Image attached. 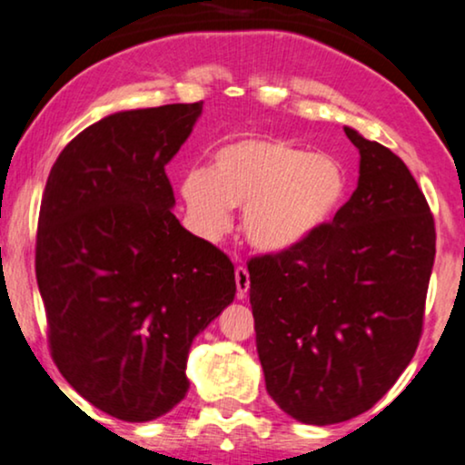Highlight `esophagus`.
Here are the masks:
<instances>
[{"mask_svg":"<svg viewBox=\"0 0 465 465\" xmlns=\"http://www.w3.org/2000/svg\"><path fill=\"white\" fill-rule=\"evenodd\" d=\"M234 282H237V297L243 299L250 291V273H247L245 267L234 269Z\"/></svg>","mask_w":465,"mask_h":465,"instance_id":"obj_1","label":"esophagus"}]
</instances>
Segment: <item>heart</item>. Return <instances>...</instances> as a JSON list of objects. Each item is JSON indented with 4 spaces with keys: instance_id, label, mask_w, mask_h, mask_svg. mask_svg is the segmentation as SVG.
<instances>
[{
    "instance_id": "1",
    "label": "heart",
    "mask_w": 465,
    "mask_h": 465,
    "mask_svg": "<svg viewBox=\"0 0 465 465\" xmlns=\"http://www.w3.org/2000/svg\"><path fill=\"white\" fill-rule=\"evenodd\" d=\"M194 231L215 241L243 207V232L264 254L294 250L327 228L348 194V174L329 153H310L275 136H243L215 152L207 168L181 177Z\"/></svg>"
}]
</instances>
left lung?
I'll list each match as a JSON object with an SVG mask.
<instances>
[{
    "instance_id": "1",
    "label": "left lung",
    "mask_w": 465,
    "mask_h": 465,
    "mask_svg": "<svg viewBox=\"0 0 465 465\" xmlns=\"http://www.w3.org/2000/svg\"><path fill=\"white\" fill-rule=\"evenodd\" d=\"M343 132L361 155L351 201L305 243L247 264L267 393L307 425L359 417L393 387L417 352L436 256L408 166Z\"/></svg>"
}]
</instances>
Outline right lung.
<instances>
[{
    "mask_svg": "<svg viewBox=\"0 0 465 465\" xmlns=\"http://www.w3.org/2000/svg\"><path fill=\"white\" fill-rule=\"evenodd\" d=\"M201 113L203 102L108 114L65 144L42 196L35 277L53 361L128 423L183 400L192 341L237 292L224 252L173 213L166 164Z\"/></svg>",
    "mask_w": 465,
    "mask_h": 465,
    "instance_id": "1",
    "label": "right lung"
}]
</instances>
